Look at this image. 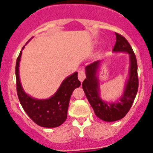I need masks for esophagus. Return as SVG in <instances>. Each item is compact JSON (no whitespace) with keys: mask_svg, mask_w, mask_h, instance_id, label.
Wrapping results in <instances>:
<instances>
[{"mask_svg":"<svg viewBox=\"0 0 153 153\" xmlns=\"http://www.w3.org/2000/svg\"><path fill=\"white\" fill-rule=\"evenodd\" d=\"M78 79H79V81L81 82H82L84 81V79L85 78V72L83 71V70H80L79 71H78Z\"/></svg>","mask_w":153,"mask_h":153,"instance_id":"34e87169","label":"esophagus"}]
</instances>
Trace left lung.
<instances>
[{
	"label": "left lung",
	"instance_id": "1",
	"mask_svg": "<svg viewBox=\"0 0 153 153\" xmlns=\"http://www.w3.org/2000/svg\"><path fill=\"white\" fill-rule=\"evenodd\" d=\"M115 34L117 41L113 52L126 53L130 56L129 77L125 84L123 94L115 102H107L101 98L97 77L100 61L94 62L85 67L86 78L82 82V88L96 116L107 122H114L124 117L134 101L139 85L137 59L133 49L123 36Z\"/></svg>",
	"mask_w": 153,
	"mask_h": 153
}]
</instances>
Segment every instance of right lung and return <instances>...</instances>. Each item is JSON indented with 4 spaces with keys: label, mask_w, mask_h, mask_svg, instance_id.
<instances>
[{
    "label": "right lung",
    "mask_w": 153,
    "mask_h": 153,
    "mask_svg": "<svg viewBox=\"0 0 153 153\" xmlns=\"http://www.w3.org/2000/svg\"><path fill=\"white\" fill-rule=\"evenodd\" d=\"M23 48L24 46L22 49ZM21 55L22 51L16 59L15 72L16 91L23 110L30 119L39 126L46 128L59 126L67 118V111L71 94L75 88L81 85V82L78 79V72H75L65 78L57 91L49 98H34L24 91L20 82L19 65Z\"/></svg>",
    "instance_id": "add662e5"
}]
</instances>
